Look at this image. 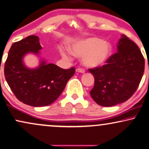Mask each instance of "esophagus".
I'll list each match as a JSON object with an SVG mask.
<instances>
[{
  "label": "esophagus",
  "mask_w": 149,
  "mask_h": 149,
  "mask_svg": "<svg viewBox=\"0 0 149 149\" xmlns=\"http://www.w3.org/2000/svg\"><path fill=\"white\" fill-rule=\"evenodd\" d=\"M76 71L77 72H81V73L85 72L84 68H78L76 69Z\"/></svg>",
  "instance_id": "1"
}]
</instances>
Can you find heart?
I'll list each match as a JSON object with an SVG mask.
<instances>
[{
    "label": "heart",
    "instance_id": "heart-1",
    "mask_svg": "<svg viewBox=\"0 0 149 149\" xmlns=\"http://www.w3.org/2000/svg\"><path fill=\"white\" fill-rule=\"evenodd\" d=\"M70 51L74 55L83 57V63L87 67L96 68L103 65L111 52V46L107 42L97 38H90L75 42L70 46ZM63 57H67L61 51Z\"/></svg>",
    "mask_w": 149,
    "mask_h": 149
}]
</instances>
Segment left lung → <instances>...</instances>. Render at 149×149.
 <instances>
[{
  "mask_svg": "<svg viewBox=\"0 0 149 149\" xmlns=\"http://www.w3.org/2000/svg\"><path fill=\"white\" fill-rule=\"evenodd\" d=\"M105 63L88 70L94 77L90 95L98 105L111 107L124 103L136 92L144 74V58L136 44L123 34L118 52Z\"/></svg>",
  "mask_w": 149,
  "mask_h": 149,
  "instance_id": "8db88e82",
  "label": "left lung"
}]
</instances>
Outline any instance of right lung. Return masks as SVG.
Returning <instances> with one entry per match:
<instances>
[{
	"label": "right lung",
	"mask_w": 149,
	"mask_h": 149,
	"mask_svg": "<svg viewBox=\"0 0 149 149\" xmlns=\"http://www.w3.org/2000/svg\"><path fill=\"white\" fill-rule=\"evenodd\" d=\"M42 46L39 38L26 37L11 46L4 73L9 88L18 99L26 105L43 107L53 103L64 90L68 81L74 75L75 68L63 69L42 61L40 67L29 69L22 58L28 53H39Z\"/></svg>",
	"instance_id": "right-lung-1"
}]
</instances>
